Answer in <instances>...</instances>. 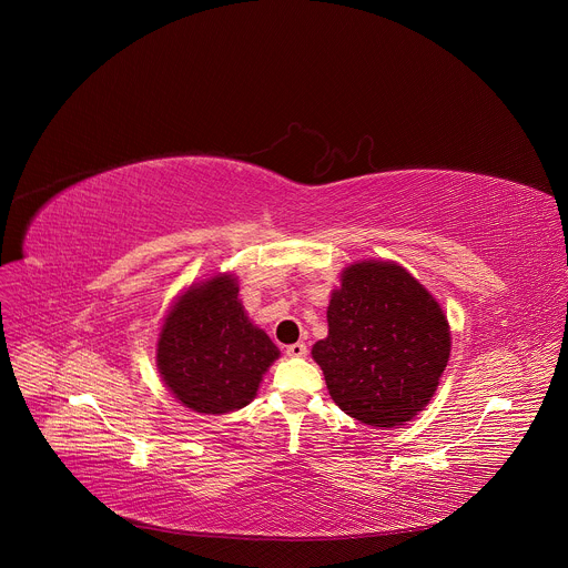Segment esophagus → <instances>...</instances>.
Instances as JSON below:
<instances>
[{"label": "esophagus", "mask_w": 568, "mask_h": 568, "mask_svg": "<svg viewBox=\"0 0 568 568\" xmlns=\"http://www.w3.org/2000/svg\"><path fill=\"white\" fill-rule=\"evenodd\" d=\"M285 353H287L290 357H305V355H307V346H305L303 342H296V344L287 346Z\"/></svg>", "instance_id": "obj_1"}]
</instances>
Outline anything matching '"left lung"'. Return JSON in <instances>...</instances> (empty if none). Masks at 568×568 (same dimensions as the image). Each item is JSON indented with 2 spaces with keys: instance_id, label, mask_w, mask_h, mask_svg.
I'll use <instances>...</instances> for the list:
<instances>
[{
  "instance_id": "1",
  "label": "left lung",
  "mask_w": 568,
  "mask_h": 568,
  "mask_svg": "<svg viewBox=\"0 0 568 568\" xmlns=\"http://www.w3.org/2000/svg\"><path fill=\"white\" fill-rule=\"evenodd\" d=\"M452 335L440 303L390 261L342 272L328 305V337L312 346L331 397L371 427L414 420L434 397Z\"/></svg>"
}]
</instances>
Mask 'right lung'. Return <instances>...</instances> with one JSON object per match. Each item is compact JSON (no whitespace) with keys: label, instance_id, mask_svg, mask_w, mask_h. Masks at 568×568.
Segmentation results:
<instances>
[{"label":"right lung","instance_id":"add662e5","mask_svg":"<svg viewBox=\"0 0 568 568\" xmlns=\"http://www.w3.org/2000/svg\"><path fill=\"white\" fill-rule=\"evenodd\" d=\"M278 355L242 307L233 274L193 283L178 296L156 342L161 379L197 414L247 407Z\"/></svg>","mask_w":568,"mask_h":568}]
</instances>
